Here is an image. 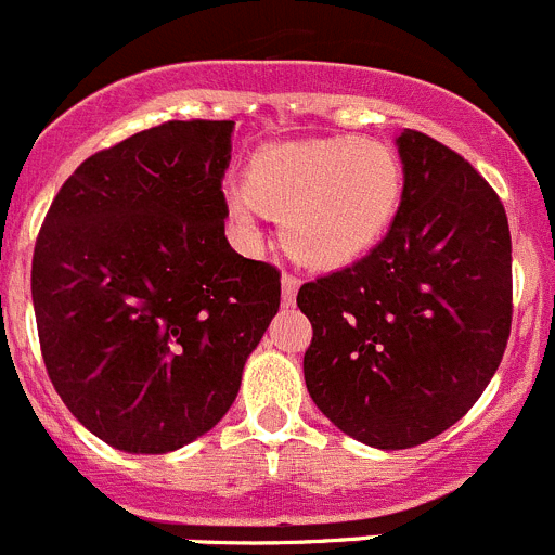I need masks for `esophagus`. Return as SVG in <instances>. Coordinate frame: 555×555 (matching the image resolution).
Wrapping results in <instances>:
<instances>
[{
	"label": "esophagus",
	"instance_id": "34e87169",
	"mask_svg": "<svg viewBox=\"0 0 555 555\" xmlns=\"http://www.w3.org/2000/svg\"><path fill=\"white\" fill-rule=\"evenodd\" d=\"M298 279L293 276V273H284L282 276V304L284 307H289V304H296V296H298Z\"/></svg>",
	"mask_w": 555,
	"mask_h": 555
}]
</instances>
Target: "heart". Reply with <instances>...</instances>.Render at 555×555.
<instances>
[{"mask_svg": "<svg viewBox=\"0 0 555 555\" xmlns=\"http://www.w3.org/2000/svg\"><path fill=\"white\" fill-rule=\"evenodd\" d=\"M403 198V163L371 138L273 143L248 159L243 188L227 193V212L246 237L262 212L279 218L282 243L298 262L343 268L392 227Z\"/></svg>", "mask_w": 555, "mask_h": 555, "instance_id": "obj_1", "label": "heart"}]
</instances>
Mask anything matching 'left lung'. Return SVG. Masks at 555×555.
Here are the masks:
<instances>
[{"label": "left lung", "instance_id": "obj_1", "mask_svg": "<svg viewBox=\"0 0 555 555\" xmlns=\"http://www.w3.org/2000/svg\"><path fill=\"white\" fill-rule=\"evenodd\" d=\"M396 143L403 198L384 241L298 289L314 406L382 451L462 421L512 332V234L498 193L428 134L403 129Z\"/></svg>", "mask_w": 555, "mask_h": 555}]
</instances>
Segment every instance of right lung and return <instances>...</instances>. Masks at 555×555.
I'll use <instances>...</instances> for the list:
<instances>
[{
  "label": "right lung",
  "mask_w": 555,
  "mask_h": 555,
  "mask_svg": "<svg viewBox=\"0 0 555 555\" xmlns=\"http://www.w3.org/2000/svg\"><path fill=\"white\" fill-rule=\"evenodd\" d=\"M234 121H168L88 157L33 254L47 373L91 434L168 453L207 434L279 309L282 282L223 234Z\"/></svg>",
  "instance_id": "obj_1"
}]
</instances>
